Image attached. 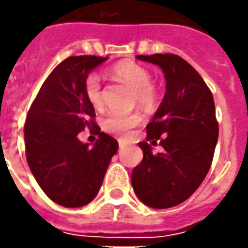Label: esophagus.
I'll return each mask as SVG.
<instances>
[{"label": "esophagus", "instance_id": "34e87169", "mask_svg": "<svg viewBox=\"0 0 248 248\" xmlns=\"http://www.w3.org/2000/svg\"><path fill=\"white\" fill-rule=\"evenodd\" d=\"M119 146H120V149H124V143L121 140H119Z\"/></svg>", "mask_w": 248, "mask_h": 248}]
</instances>
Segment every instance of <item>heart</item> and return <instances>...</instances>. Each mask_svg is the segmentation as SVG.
Returning <instances> with one entry per match:
<instances>
[{
  "mask_svg": "<svg viewBox=\"0 0 248 248\" xmlns=\"http://www.w3.org/2000/svg\"><path fill=\"white\" fill-rule=\"evenodd\" d=\"M109 76L114 80L127 84L134 90V101L143 109H149L157 101V93L151 84L150 72L142 65L132 61H121L109 69ZM84 94L90 104L101 110L105 106L104 87L97 74H90L84 80ZM142 117L138 113H109L102 120V129L108 134L125 138L138 127Z\"/></svg>",
  "mask_w": 248,
  "mask_h": 248,
  "instance_id": "obj_1",
  "label": "heart"
}]
</instances>
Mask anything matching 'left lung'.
Returning <instances> with one entry per match:
<instances>
[{"label":"left lung","instance_id":"left-lung-1","mask_svg":"<svg viewBox=\"0 0 248 248\" xmlns=\"http://www.w3.org/2000/svg\"><path fill=\"white\" fill-rule=\"evenodd\" d=\"M158 65L165 76V95L139 142L142 162L132 170L136 197L154 209L180 205L197 191L210 169L218 139L214 99L201 75L176 54L136 56ZM156 140L164 147L152 153Z\"/></svg>","mask_w":248,"mask_h":248}]
</instances>
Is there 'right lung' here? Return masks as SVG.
<instances>
[{
    "instance_id": "1",
    "label": "right lung",
    "mask_w": 248,
    "mask_h": 248,
    "mask_svg": "<svg viewBox=\"0 0 248 248\" xmlns=\"http://www.w3.org/2000/svg\"><path fill=\"white\" fill-rule=\"evenodd\" d=\"M108 57L72 56L45 80L24 125L28 167L43 192L64 207H81L97 197L117 140L94 123L95 112L84 94V80ZM96 128L93 147L78 132Z\"/></svg>"
}]
</instances>
